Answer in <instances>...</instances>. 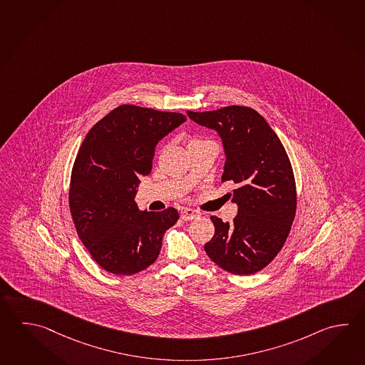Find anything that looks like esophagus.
Masks as SVG:
<instances>
[{
  "label": "esophagus",
  "instance_id": "34e87169",
  "mask_svg": "<svg viewBox=\"0 0 365 365\" xmlns=\"http://www.w3.org/2000/svg\"><path fill=\"white\" fill-rule=\"evenodd\" d=\"M197 217H200V212H197L195 209L185 208L180 212V218L183 221H192V220L197 218Z\"/></svg>",
  "mask_w": 365,
  "mask_h": 365
}]
</instances>
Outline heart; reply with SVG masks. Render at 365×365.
I'll return each instance as SVG.
<instances>
[{"instance_id": "1", "label": "heart", "mask_w": 365, "mask_h": 365, "mask_svg": "<svg viewBox=\"0 0 365 365\" xmlns=\"http://www.w3.org/2000/svg\"><path fill=\"white\" fill-rule=\"evenodd\" d=\"M192 142H197V139H195V140H192Z\"/></svg>"}]
</instances>
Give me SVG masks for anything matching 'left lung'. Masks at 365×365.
Returning a JSON list of instances; mask_svg holds the SVG:
<instances>
[{"mask_svg":"<svg viewBox=\"0 0 365 365\" xmlns=\"http://www.w3.org/2000/svg\"><path fill=\"white\" fill-rule=\"evenodd\" d=\"M191 120L217 131L225 149L222 182L235 185L232 222L210 217L213 238L204 250L220 268L238 275L260 272L282 250L297 212L290 160L268 122L247 106L187 112Z\"/></svg>","mask_w":365,"mask_h":365,"instance_id":"obj_1","label":"left lung"}]
</instances>
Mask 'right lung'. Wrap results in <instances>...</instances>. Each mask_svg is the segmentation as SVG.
<instances>
[{
	"label": "right lung",
	"mask_w": 365,
	"mask_h": 365,
	"mask_svg": "<svg viewBox=\"0 0 365 365\" xmlns=\"http://www.w3.org/2000/svg\"><path fill=\"white\" fill-rule=\"evenodd\" d=\"M186 122L180 113L120 105L84 138L71 171L68 204L75 229L106 272L139 273L156 261L177 209L139 210L140 177L152 171L157 143Z\"/></svg>",
	"instance_id": "add662e5"
}]
</instances>
